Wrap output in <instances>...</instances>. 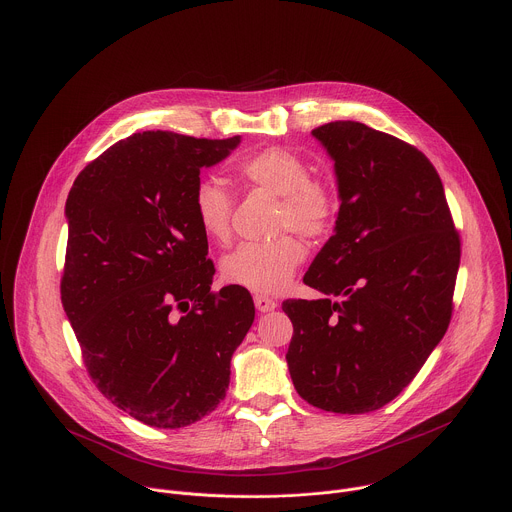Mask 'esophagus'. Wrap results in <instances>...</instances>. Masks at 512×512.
<instances>
[{
  "label": "esophagus",
  "mask_w": 512,
  "mask_h": 512,
  "mask_svg": "<svg viewBox=\"0 0 512 512\" xmlns=\"http://www.w3.org/2000/svg\"><path fill=\"white\" fill-rule=\"evenodd\" d=\"M254 304H256V310H258V312H270V310H274V308L278 306L272 298L262 296V294H256V296H254Z\"/></svg>",
  "instance_id": "obj_1"
}]
</instances>
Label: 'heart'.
I'll return each mask as SVG.
<instances>
[{
  "mask_svg": "<svg viewBox=\"0 0 512 512\" xmlns=\"http://www.w3.org/2000/svg\"><path fill=\"white\" fill-rule=\"evenodd\" d=\"M244 182L280 198L278 228L318 238L326 234L338 212V198L330 184L312 178L310 166L294 152L266 148L238 166ZM194 214L202 232L224 242L230 236L232 198L216 180H204L194 194ZM306 246L294 236L272 242H244L222 258V276L258 294L284 290L296 268L306 260Z\"/></svg>",
  "mask_w": 512,
  "mask_h": 512,
  "instance_id": "1",
  "label": "heart"
}]
</instances>
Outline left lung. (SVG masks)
<instances>
[{"label": "left lung", "mask_w": 512, "mask_h": 512, "mask_svg": "<svg viewBox=\"0 0 512 512\" xmlns=\"http://www.w3.org/2000/svg\"><path fill=\"white\" fill-rule=\"evenodd\" d=\"M312 136L334 160L340 210L304 274L326 298L282 304L294 326L286 360L308 404L364 414L394 400L442 340L460 238L440 176L414 146L360 122Z\"/></svg>", "instance_id": "1"}]
</instances>
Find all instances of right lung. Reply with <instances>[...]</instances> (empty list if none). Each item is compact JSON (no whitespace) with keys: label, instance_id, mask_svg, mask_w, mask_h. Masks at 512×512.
I'll return each instance as SVG.
<instances>
[{"label":"right lung","instance_id":"1","mask_svg":"<svg viewBox=\"0 0 512 512\" xmlns=\"http://www.w3.org/2000/svg\"><path fill=\"white\" fill-rule=\"evenodd\" d=\"M238 144L134 134L90 162L66 202L64 310L98 390L148 426L216 410L254 322L246 288L210 290L216 270L194 214L200 170Z\"/></svg>","mask_w":512,"mask_h":512}]
</instances>
